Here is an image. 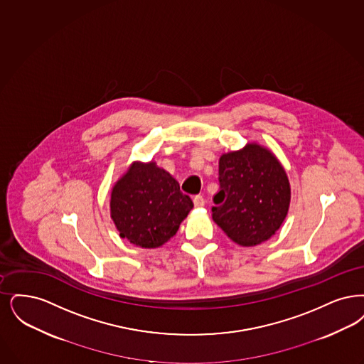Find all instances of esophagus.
I'll list each match as a JSON object with an SVG mask.
<instances>
[{
	"label": "esophagus",
	"instance_id": "esophagus-1",
	"mask_svg": "<svg viewBox=\"0 0 364 364\" xmlns=\"http://www.w3.org/2000/svg\"><path fill=\"white\" fill-rule=\"evenodd\" d=\"M204 203V198L202 195H195L193 196V204H195V207H203Z\"/></svg>",
	"mask_w": 364,
	"mask_h": 364
}]
</instances>
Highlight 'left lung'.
<instances>
[{"mask_svg":"<svg viewBox=\"0 0 364 364\" xmlns=\"http://www.w3.org/2000/svg\"><path fill=\"white\" fill-rule=\"evenodd\" d=\"M284 168L265 147L247 144L219 159V192L213 219L242 247L259 245L282 226L290 207Z\"/></svg>","mask_w":364,"mask_h":364,"instance_id":"left-lung-1","label":"left lung"}]
</instances>
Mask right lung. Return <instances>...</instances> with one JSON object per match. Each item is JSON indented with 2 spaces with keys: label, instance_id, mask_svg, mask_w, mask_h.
Masks as SVG:
<instances>
[{
  "label": "right lung",
  "instance_id": "add662e5",
  "mask_svg": "<svg viewBox=\"0 0 364 364\" xmlns=\"http://www.w3.org/2000/svg\"><path fill=\"white\" fill-rule=\"evenodd\" d=\"M109 207L122 238L136 247H159L177 233L193 203L156 162H132L114 186Z\"/></svg>",
  "mask_w": 364,
  "mask_h": 364
}]
</instances>
